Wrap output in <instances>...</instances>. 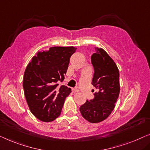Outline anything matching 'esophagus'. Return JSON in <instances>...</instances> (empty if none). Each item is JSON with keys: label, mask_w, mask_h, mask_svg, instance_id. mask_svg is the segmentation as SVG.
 Returning a JSON list of instances; mask_svg holds the SVG:
<instances>
[{"label": "esophagus", "mask_w": 150, "mask_h": 150, "mask_svg": "<svg viewBox=\"0 0 150 150\" xmlns=\"http://www.w3.org/2000/svg\"><path fill=\"white\" fill-rule=\"evenodd\" d=\"M72 91H73V92H78V91H79V89L78 87H75V88H72Z\"/></svg>", "instance_id": "esophagus-1"}]
</instances>
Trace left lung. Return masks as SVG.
<instances>
[{
	"instance_id": "left-lung-1",
	"label": "left lung",
	"mask_w": 150,
	"mask_h": 150,
	"mask_svg": "<svg viewBox=\"0 0 150 150\" xmlns=\"http://www.w3.org/2000/svg\"><path fill=\"white\" fill-rule=\"evenodd\" d=\"M91 62L94 69L91 84L97 91L93 93L94 98L87 100L79 110L85 119L97 123L106 119L115 108L120 92L119 71L115 62L102 48H96Z\"/></svg>"
}]
</instances>
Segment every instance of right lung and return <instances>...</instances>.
<instances>
[{"label": "right lung", "instance_id": "right-lung-1", "mask_svg": "<svg viewBox=\"0 0 150 150\" xmlns=\"http://www.w3.org/2000/svg\"><path fill=\"white\" fill-rule=\"evenodd\" d=\"M76 50L73 46L51 47L38 52L27 66L23 81L26 101L32 113L42 121L51 122L61 115L71 89L59 88L58 82L64 80Z\"/></svg>", "mask_w": 150, "mask_h": 150}]
</instances>
